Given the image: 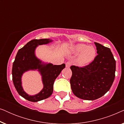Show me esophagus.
<instances>
[{"label":"esophagus","instance_id":"34e87169","mask_svg":"<svg viewBox=\"0 0 124 124\" xmlns=\"http://www.w3.org/2000/svg\"><path fill=\"white\" fill-rule=\"evenodd\" d=\"M70 65H71V62H66V64H65L66 67H67V68H69V67H70Z\"/></svg>","mask_w":124,"mask_h":124}]
</instances>
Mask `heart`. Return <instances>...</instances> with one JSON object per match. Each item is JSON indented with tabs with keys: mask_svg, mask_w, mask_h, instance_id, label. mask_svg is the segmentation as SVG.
<instances>
[{
	"mask_svg": "<svg viewBox=\"0 0 124 124\" xmlns=\"http://www.w3.org/2000/svg\"><path fill=\"white\" fill-rule=\"evenodd\" d=\"M74 53L81 54L78 59V62L81 65H86L94 59L95 56V50L92 46H87L84 44H78L72 47Z\"/></svg>",
	"mask_w": 124,
	"mask_h": 124,
	"instance_id": "1",
	"label": "heart"
}]
</instances>
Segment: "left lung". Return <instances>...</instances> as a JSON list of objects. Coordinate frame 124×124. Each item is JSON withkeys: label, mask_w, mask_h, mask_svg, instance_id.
I'll return each mask as SVG.
<instances>
[{"label": "left lung", "mask_w": 124, "mask_h": 124, "mask_svg": "<svg viewBox=\"0 0 124 124\" xmlns=\"http://www.w3.org/2000/svg\"><path fill=\"white\" fill-rule=\"evenodd\" d=\"M98 55L89 65H72L71 89L77 97L94 101L104 95L111 88L115 77L116 61L111 50L95 42Z\"/></svg>", "instance_id": "obj_1"}]
</instances>
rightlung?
<instances>
[{
    "label": "right lung",
    "instance_id": "add662e5",
    "mask_svg": "<svg viewBox=\"0 0 124 124\" xmlns=\"http://www.w3.org/2000/svg\"><path fill=\"white\" fill-rule=\"evenodd\" d=\"M51 42L52 40L49 39L30 40L18 50L13 63L12 74L13 84L18 94L29 101L36 102L50 97L53 92L54 81L65 67V64L59 65L44 64L35 56L34 52L37 46ZM35 69H38L41 74L44 89L38 94L31 96L23 91L21 85V77L26 71Z\"/></svg>",
    "mask_w": 124,
    "mask_h": 124
}]
</instances>
